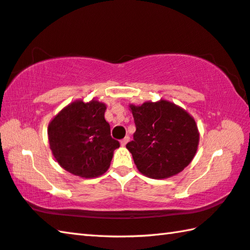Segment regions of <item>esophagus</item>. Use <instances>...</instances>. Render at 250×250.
Returning a JSON list of instances; mask_svg holds the SVG:
<instances>
[{"instance_id": "1", "label": "esophagus", "mask_w": 250, "mask_h": 250, "mask_svg": "<svg viewBox=\"0 0 250 250\" xmlns=\"http://www.w3.org/2000/svg\"><path fill=\"white\" fill-rule=\"evenodd\" d=\"M129 140H130V138L128 137V135H126V137H125L124 139H122V140L120 141V143H121V146H125V145H126V143H128L129 142Z\"/></svg>"}]
</instances>
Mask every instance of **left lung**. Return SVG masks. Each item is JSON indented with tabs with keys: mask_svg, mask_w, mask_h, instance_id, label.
Instances as JSON below:
<instances>
[{
	"mask_svg": "<svg viewBox=\"0 0 250 250\" xmlns=\"http://www.w3.org/2000/svg\"><path fill=\"white\" fill-rule=\"evenodd\" d=\"M129 107L137 130L126 149L138 170L151 179H167L183 171L195 156L200 142L194 118L163 99Z\"/></svg>",
	"mask_w": 250,
	"mask_h": 250,
	"instance_id": "left-lung-1",
	"label": "left lung"
}]
</instances>
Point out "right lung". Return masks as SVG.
<instances>
[{
	"label": "right lung",
	"mask_w": 250,
	"mask_h": 250,
	"mask_svg": "<svg viewBox=\"0 0 250 250\" xmlns=\"http://www.w3.org/2000/svg\"><path fill=\"white\" fill-rule=\"evenodd\" d=\"M107 107L92 99L76 100L59 111L48 125V141L59 166L74 175L96 177L108 170L119 141L110 135L104 119Z\"/></svg>",
	"instance_id": "add662e5"
}]
</instances>
